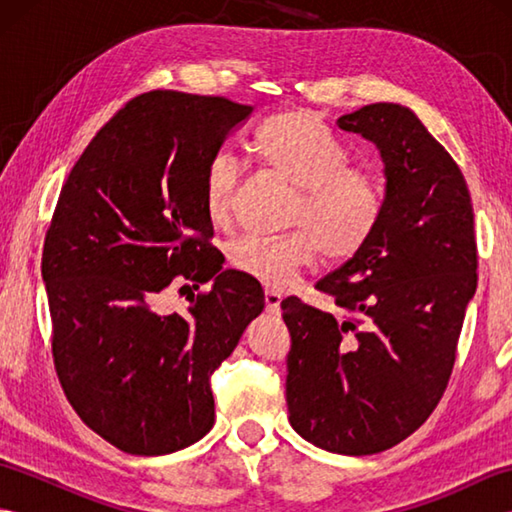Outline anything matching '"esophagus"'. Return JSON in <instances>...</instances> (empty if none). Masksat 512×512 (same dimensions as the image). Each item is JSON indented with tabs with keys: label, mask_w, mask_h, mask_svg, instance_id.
Segmentation results:
<instances>
[{
	"label": "esophagus",
	"mask_w": 512,
	"mask_h": 512,
	"mask_svg": "<svg viewBox=\"0 0 512 512\" xmlns=\"http://www.w3.org/2000/svg\"><path fill=\"white\" fill-rule=\"evenodd\" d=\"M264 303H266V312H277L279 303H281V295H277V292H273V290H266Z\"/></svg>",
	"instance_id": "esophagus-1"
}]
</instances>
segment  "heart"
<instances>
[{"label":"heart","mask_w":512,"mask_h":512,"mask_svg":"<svg viewBox=\"0 0 512 512\" xmlns=\"http://www.w3.org/2000/svg\"><path fill=\"white\" fill-rule=\"evenodd\" d=\"M255 156L297 187L286 237L246 235L228 248V262L266 288L286 290L323 255L347 259L372 235L383 195L372 173L347 167V151L312 112L277 114L257 129ZM242 165L233 154H217L204 173V206L215 226L231 222Z\"/></svg>","instance_id":"obj_1"}]
</instances>
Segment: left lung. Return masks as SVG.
Returning <instances> with one entry per match:
<instances>
[{"instance_id": "8db88e82", "label": "left lung", "mask_w": 512, "mask_h": 512, "mask_svg": "<svg viewBox=\"0 0 512 512\" xmlns=\"http://www.w3.org/2000/svg\"><path fill=\"white\" fill-rule=\"evenodd\" d=\"M336 125L376 145L383 206L363 248L314 286L345 319L281 301L286 402L314 447L372 455L411 436L449 383L477 288L473 204L460 167L409 107L365 105Z\"/></svg>"}]
</instances>
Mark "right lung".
Instances as JSON below:
<instances>
[{
  "instance_id": "1",
  "label": "right lung",
  "mask_w": 512,
  "mask_h": 512,
  "mask_svg": "<svg viewBox=\"0 0 512 512\" xmlns=\"http://www.w3.org/2000/svg\"><path fill=\"white\" fill-rule=\"evenodd\" d=\"M250 114L222 96H136L61 189L41 259L54 367L81 420L125 453L209 433L211 376L264 310L259 281L222 268L204 206L206 167ZM176 276L212 288L162 315L155 299Z\"/></svg>"
}]
</instances>
